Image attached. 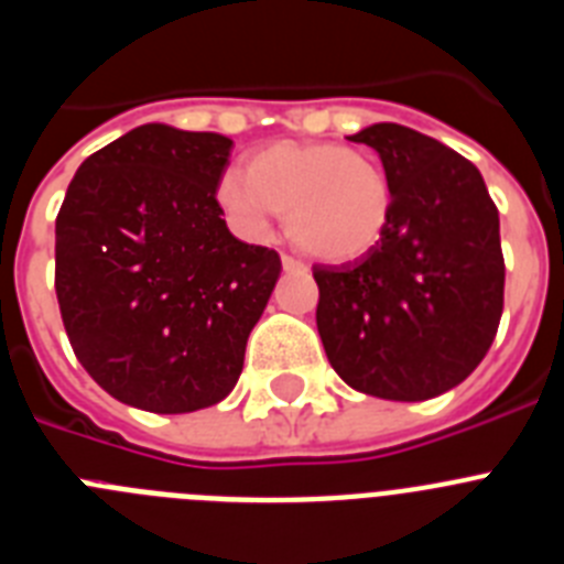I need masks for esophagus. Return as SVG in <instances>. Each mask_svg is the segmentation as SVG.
<instances>
[{"mask_svg": "<svg viewBox=\"0 0 564 564\" xmlns=\"http://www.w3.org/2000/svg\"><path fill=\"white\" fill-rule=\"evenodd\" d=\"M282 268H285L288 273H305L307 271L305 262L296 257H291V253H282Z\"/></svg>", "mask_w": 564, "mask_h": 564, "instance_id": "obj_1", "label": "esophagus"}]
</instances>
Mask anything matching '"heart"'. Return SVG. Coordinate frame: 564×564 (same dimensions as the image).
<instances>
[{
    "instance_id": "1",
    "label": "heart",
    "mask_w": 564,
    "mask_h": 564,
    "mask_svg": "<svg viewBox=\"0 0 564 564\" xmlns=\"http://www.w3.org/2000/svg\"><path fill=\"white\" fill-rule=\"evenodd\" d=\"M217 203L228 226L248 239L268 237L282 208L293 242L313 257L347 262L381 242L390 226L392 188L381 163L338 143L279 141L226 172Z\"/></svg>"
}]
</instances>
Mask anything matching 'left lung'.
I'll return each instance as SVG.
<instances>
[{"label":"left lung","instance_id":"left-lung-1","mask_svg":"<svg viewBox=\"0 0 564 564\" xmlns=\"http://www.w3.org/2000/svg\"><path fill=\"white\" fill-rule=\"evenodd\" d=\"M378 152L390 226L352 265H313L333 370L364 395L426 401L475 372L497 336L506 262L482 174L401 123L350 134Z\"/></svg>","mask_w":564,"mask_h":564}]
</instances>
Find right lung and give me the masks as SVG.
I'll list each match as a JSON object with an SVG mask.
<instances>
[{
    "mask_svg": "<svg viewBox=\"0 0 564 564\" xmlns=\"http://www.w3.org/2000/svg\"><path fill=\"white\" fill-rule=\"evenodd\" d=\"M231 138L143 123L89 154L56 217L73 352L121 403L181 415L234 390L282 262L239 242L217 183Z\"/></svg>",
    "mask_w": 564,
    "mask_h": 564,
    "instance_id": "right-lung-1",
    "label": "right lung"
}]
</instances>
